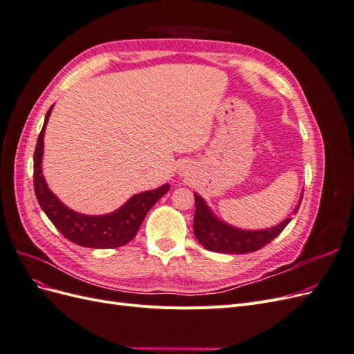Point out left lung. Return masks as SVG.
Listing matches in <instances>:
<instances>
[{
    "instance_id": "left-lung-1",
    "label": "left lung",
    "mask_w": 354,
    "mask_h": 354,
    "mask_svg": "<svg viewBox=\"0 0 354 354\" xmlns=\"http://www.w3.org/2000/svg\"><path fill=\"white\" fill-rule=\"evenodd\" d=\"M303 199V195H301ZM294 209L297 214L299 203ZM195 217H194V233L199 243L208 251L223 252V254H248L261 250L263 246L270 243L276 236H279L281 232L291 221L288 217L274 227L264 230H242L233 227L230 224L221 221L214 216L212 211L208 208L207 202L203 201L198 194H195Z\"/></svg>"
}]
</instances>
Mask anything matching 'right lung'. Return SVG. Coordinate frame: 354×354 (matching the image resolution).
Instances as JSON below:
<instances>
[{"label": "right lung", "instance_id": "1", "mask_svg": "<svg viewBox=\"0 0 354 354\" xmlns=\"http://www.w3.org/2000/svg\"><path fill=\"white\" fill-rule=\"evenodd\" d=\"M51 109L53 106L46 115L34 152V187L39 207L63 236L80 246L108 250L128 243L136 236L149 209L169 190V185L167 183L155 190L137 194L128 199L120 209L106 216H85L63 205L62 201L48 189L41 169L44 133Z\"/></svg>", "mask_w": 354, "mask_h": 354}]
</instances>
